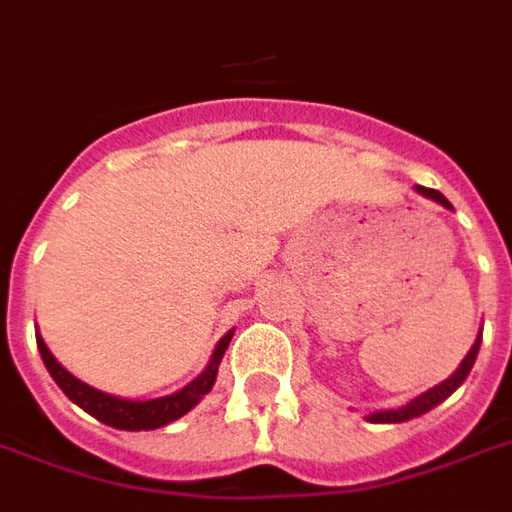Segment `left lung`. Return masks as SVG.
Masks as SVG:
<instances>
[{
    "label": "left lung",
    "instance_id": "8db88e82",
    "mask_svg": "<svg viewBox=\"0 0 512 512\" xmlns=\"http://www.w3.org/2000/svg\"><path fill=\"white\" fill-rule=\"evenodd\" d=\"M414 190L417 193H423L425 199L436 201V204H442V207H447V210H453V204L439 193V190L434 188H423V185H414ZM477 352H480V335H477V341L472 343V349H469V354H466L464 360H461V365L455 368V374H450L445 379V382H439L436 387H431V390H425L423 395H417V398H412L409 404L401 406V409H384V412H374L368 414L365 420H371V423H404V420H412V417H420V414H425L428 409H434L436 404H442L447 395L455 393L458 387H461V382H464L466 376H469V371H472V365H475L477 360Z\"/></svg>",
    "mask_w": 512,
    "mask_h": 512
}]
</instances>
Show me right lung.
<instances>
[{"label":"right lung","mask_w":512,"mask_h":512,"mask_svg":"<svg viewBox=\"0 0 512 512\" xmlns=\"http://www.w3.org/2000/svg\"><path fill=\"white\" fill-rule=\"evenodd\" d=\"M234 333H226L215 346V352L210 357V365L201 371L188 387H182L177 393L163 395V398H152V401H130V398H117V395L100 393L95 387H89L81 379L65 371L62 365L57 363V357L48 352L46 341L37 333V349H40V357L46 363L51 379L59 384V390L78 404L84 412H89L100 423L111 425V428H119V431H152V428H163V425L174 423L182 414H188L193 406L199 404L204 395L210 393L212 384L218 379V365L223 360V354L229 349V341Z\"/></svg>","instance_id":"1"}]
</instances>
